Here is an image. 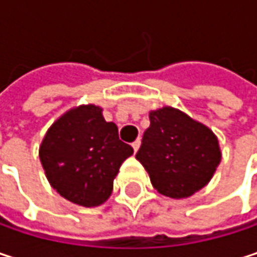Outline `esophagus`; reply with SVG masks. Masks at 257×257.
I'll list each match as a JSON object with an SVG mask.
<instances>
[{"label":"esophagus","mask_w":257,"mask_h":257,"mask_svg":"<svg viewBox=\"0 0 257 257\" xmlns=\"http://www.w3.org/2000/svg\"><path fill=\"white\" fill-rule=\"evenodd\" d=\"M140 144H141V138H137L134 143H132V147H134V152H137L140 149Z\"/></svg>","instance_id":"1"}]
</instances>
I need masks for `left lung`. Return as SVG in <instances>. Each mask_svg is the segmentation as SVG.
<instances>
[{
  "instance_id": "1",
  "label": "left lung",
  "mask_w": 257,
  "mask_h": 257,
  "mask_svg": "<svg viewBox=\"0 0 257 257\" xmlns=\"http://www.w3.org/2000/svg\"><path fill=\"white\" fill-rule=\"evenodd\" d=\"M135 158L150 176L153 187L170 198H187L202 189L220 164L217 137L183 111L164 107L149 114Z\"/></svg>"
}]
</instances>
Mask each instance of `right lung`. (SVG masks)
Segmentation results:
<instances>
[{"mask_svg": "<svg viewBox=\"0 0 257 257\" xmlns=\"http://www.w3.org/2000/svg\"><path fill=\"white\" fill-rule=\"evenodd\" d=\"M134 149L119 140L113 122L96 105H80L59 117L40 146V161L52 187L65 199L96 207L108 199L113 181Z\"/></svg>", "mask_w": 257, "mask_h": 257, "instance_id": "right-lung-1", "label": "right lung"}]
</instances>
